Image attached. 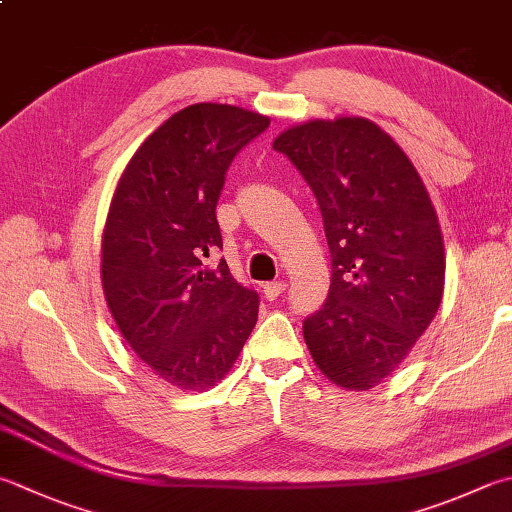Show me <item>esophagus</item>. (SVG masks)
I'll return each mask as SVG.
<instances>
[{
    "mask_svg": "<svg viewBox=\"0 0 512 512\" xmlns=\"http://www.w3.org/2000/svg\"><path fill=\"white\" fill-rule=\"evenodd\" d=\"M285 292V283L283 281H272V283H263V294L267 301H276L278 296Z\"/></svg>",
    "mask_w": 512,
    "mask_h": 512,
    "instance_id": "esophagus-1",
    "label": "esophagus"
}]
</instances>
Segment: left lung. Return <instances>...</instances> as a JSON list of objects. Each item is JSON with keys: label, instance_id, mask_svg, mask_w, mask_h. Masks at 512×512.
Segmentation results:
<instances>
[{"label": "left lung", "instance_id": "left-lung-1", "mask_svg": "<svg viewBox=\"0 0 512 512\" xmlns=\"http://www.w3.org/2000/svg\"><path fill=\"white\" fill-rule=\"evenodd\" d=\"M274 149L314 191L332 258L321 310L303 321L314 363L347 390H370L435 318L446 258L430 196L406 153L363 118L312 120Z\"/></svg>", "mask_w": 512, "mask_h": 512}]
</instances>
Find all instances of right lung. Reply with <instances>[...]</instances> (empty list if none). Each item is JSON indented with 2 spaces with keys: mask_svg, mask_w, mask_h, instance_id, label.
<instances>
[{
  "mask_svg": "<svg viewBox=\"0 0 512 512\" xmlns=\"http://www.w3.org/2000/svg\"><path fill=\"white\" fill-rule=\"evenodd\" d=\"M269 118L200 102L173 113L124 169L102 236V285L131 350L162 381L207 390L229 372L258 318V292L231 276L216 205L238 151Z\"/></svg>",
  "mask_w": 512,
  "mask_h": 512,
  "instance_id": "obj_1",
  "label": "right lung"
}]
</instances>
